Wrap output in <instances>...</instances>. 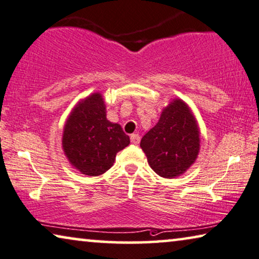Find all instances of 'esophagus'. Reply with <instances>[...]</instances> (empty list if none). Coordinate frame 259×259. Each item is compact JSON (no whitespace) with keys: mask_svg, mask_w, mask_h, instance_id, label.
<instances>
[{"mask_svg":"<svg viewBox=\"0 0 259 259\" xmlns=\"http://www.w3.org/2000/svg\"><path fill=\"white\" fill-rule=\"evenodd\" d=\"M130 141H131V143H133V144H138V143H140V141H141V137L138 136L137 134H133L130 136Z\"/></svg>","mask_w":259,"mask_h":259,"instance_id":"esophagus-1","label":"esophagus"}]
</instances>
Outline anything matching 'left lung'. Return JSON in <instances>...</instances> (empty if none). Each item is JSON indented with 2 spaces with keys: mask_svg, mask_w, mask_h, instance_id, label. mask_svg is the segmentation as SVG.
Masks as SVG:
<instances>
[{
  "mask_svg": "<svg viewBox=\"0 0 259 259\" xmlns=\"http://www.w3.org/2000/svg\"><path fill=\"white\" fill-rule=\"evenodd\" d=\"M141 148L158 176L172 179L184 175L200 152V129L190 106L179 98L171 100L143 136Z\"/></svg>",
  "mask_w": 259,
  "mask_h": 259,
  "instance_id": "obj_1",
  "label": "left lung"
}]
</instances>
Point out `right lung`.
<instances>
[{
    "label": "right lung",
    "instance_id": "1",
    "mask_svg": "<svg viewBox=\"0 0 259 259\" xmlns=\"http://www.w3.org/2000/svg\"><path fill=\"white\" fill-rule=\"evenodd\" d=\"M61 144L69 164L82 175L96 177L114 165L116 153L130 144L118 123L107 119L101 93L81 99L65 121Z\"/></svg>",
    "mask_w": 259,
    "mask_h": 259
}]
</instances>
